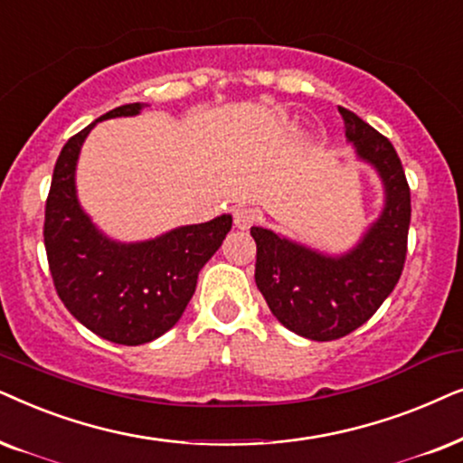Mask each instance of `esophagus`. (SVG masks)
<instances>
[{
  "label": "esophagus",
  "instance_id": "obj_1",
  "mask_svg": "<svg viewBox=\"0 0 463 463\" xmlns=\"http://www.w3.org/2000/svg\"><path fill=\"white\" fill-rule=\"evenodd\" d=\"M232 218H235V226L239 228V231H248V228L256 222V212L251 207L241 205L235 209Z\"/></svg>",
  "mask_w": 463,
  "mask_h": 463
}]
</instances>
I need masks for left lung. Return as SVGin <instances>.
<instances>
[{
    "mask_svg": "<svg viewBox=\"0 0 463 463\" xmlns=\"http://www.w3.org/2000/svg\"><path fill=\"white\" fill-rule=\"evenodd\" d=\"M355 156L383 184L379 218L345 254H324L262 226L256 241V286L288 330L311 341H335L374 316L402 275L411 224V190L392 141L338 108Z\"/></svg>",
    "mask_w": 463,
    "mask_h": 463,
    "instance_id": "8db88e82",
    "label": "left lung"
}]
</instances>
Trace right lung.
Returning <instances> with one entry per match:
<instances>
[{"mask_svg":"<svg viewBox=\"0 0 463 463\" xmlns=\"http://www.w3.org/2000/svg\"><path fill=\"white\" fill-rule=\"evenodd\" d=\"M141 108L120 106L73 135L54 165L46 201L44 245L59 298L80 324L118 345L150 343L180 322L201 269L232 226V215L222 213L133 243L99 231L78 201L80 150L97 122L137 116Z\"/></svg>","mask_w":463,"mask_h":463,"instance_id":"add662e5","label":"right lung"}]
</instances>
